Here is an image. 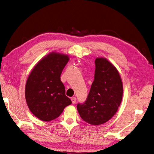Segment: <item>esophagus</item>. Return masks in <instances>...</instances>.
Instances as JSON below:
<instances>
[{
    "label": "esophagus",
    "mask_w": 154,
    "mask_h": 154,
    "mask_svg": "<svg viewBox=\"0 0 154 154\" xmlns=\"http://www.w3.org/2000/svg\"><path fill=\"white\" fill-rule=\"evenodd\" d=\"M71 100H72V103H75L76 100H77V99H76V98H75V97H72V98H71Z\"/></svg>",
    "instance_id": "1"
}]
</instances>
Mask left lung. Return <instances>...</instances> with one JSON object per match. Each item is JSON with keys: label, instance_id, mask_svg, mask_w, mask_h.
Returning a JSON list of instances; mask_svg holds the SVG:
<instances>
[{"label": "left lung", "instance_id": "1", "mask_svg": "<svg viewBox=\"0 0 154 154\" xmlns=\"http://www.w3.org/2000/svg\"><path fill=\"white\" fill-rule=\"evenodd\" d=\"M94 81L86 100L78 103L77 111L84 121L93 125L107 122L115 115L123 96V84L116 67L107 59H95Z\"/></svg>", "mask_w": 154, "mask_h": 154}]
</instances>
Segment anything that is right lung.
Listing matches in <instances>:
<instances>
[{
  "label": "right lung",
  "mask_w": 154,
  "mask_h": 154,
  "mask_svg": "<svg viewBox=\"0 0 154 154\" xmlns=\"http://www.w3.org/2000/svg\"><path fill=\"white\" fill-rule=\"evenodd\" d=\"M68 61L67 55L51 52L36 64L29 75L25 96L29 109L39 120H54L72 103L60 78Z\"/></svg>",
  "instance_id": "add662e5"
}]
</instances>
